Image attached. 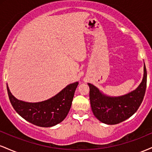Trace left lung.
I'll use <instances>...</instances> for the list:
<instances>
[{
  "mask_svg": "<svg viewBox=\"0 0 152 152\" xmlns=\"http://www.w3.org/2000/svg\"><path fill=\"white\" fill-rule=\"evenodd\" d=\"M144 77L136 90L118 97L104 95L94 85L89 86V98L94 115L106 124H117L125 121L137 111L144 99L146 88V69L144 65Z\"/></svg>",
  "mask_w": 152,
  "mask_h": 152,
  "instance_id": "1",
  "label": "left lung"
}]
</instances>
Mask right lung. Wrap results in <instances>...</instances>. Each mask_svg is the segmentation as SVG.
Returning <instances> with one entry per match:
<instances>
[{
    "label": "right lung",
    "instance_id": "obj_1",
    "mask_svg": "<svg viewBox=\"0 0 152 152\" xmlns=\"http://www.w3.org/2000/svg\"><path fill=\"white\" fill-rule=\"evenodd\" d=\"M78 84V82L71 83L51 99L38 103L18 100L10 93L8 85L7 91L11 105L21 117L36 126L50 127L66 117Z\"/></svg>",
    "mask_w": 152,
    "mask_h": 152
}]
</instances>
